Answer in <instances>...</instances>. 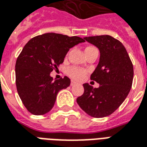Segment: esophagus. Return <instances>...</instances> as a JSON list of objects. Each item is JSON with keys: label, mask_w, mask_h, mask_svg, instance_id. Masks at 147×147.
I'll return each mask as SVG.
<instances>
[{"label": "esophagus", "mask_w": 147, "mask_h": 147, "mask_svg": "<svg viewBox=\"0 0 147 147\" xmlns=\"http://www.w3.org/2000/svg\"><path fill=\"white\" fill-rule=\"evenodd\" d=\"M76 84H77V82H75V81H73V80L71 82V86H75V85H76Z\"/></svg>", "instance_id": "esophagus-1"}]
</instances>
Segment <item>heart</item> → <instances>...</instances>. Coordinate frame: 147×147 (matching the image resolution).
Masks as SVG:
<instances>
[{"instance_id":"1","label":"heart","mask_w":147,"mask_h":147,"mask_svg":"<svg viewBox=\"0 0 147 147\" xmlns=\"http://www.w3.org/2000/svg\"><path fill=\"white\" fill-rule=\"evenodd\" d=\"M94 47H88L86 48V50L87 49H93ZM68 76L72 78L73 79H81L83 78L85 75V71L82 68H77V67H71V68H69L67 71Z\"/></svg>"}]
</instances>
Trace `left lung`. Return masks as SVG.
<instances>
[{
	"label": "left lung",
	"instance_id": "left-lung-1",
	"mask_svg": "<svg viewBox=\"0 0 147 147\" xmlns=\"http://www.w3.org/2000/svg\"><path fill=\"white\" fill-rule=\"evenodd\" d=\"M99 49L100 60L91 79L99 83L93 88L84 83V93L77 104L87 115L104 118L111 115L125 100L133 80V66L125 47L108 35L84 37Z\"/></svg>",
	"mask_w": 147,
	"mask_h": 147
}]
</instances>
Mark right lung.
I'll return each instance as SVG.
<instances>
[{"label": "right lung", "instance_id": "obj_1", "mask_svg": "<svg viewBox=\"0 0 147 147\" xmlns=\"http://www.w3.org/2000/svg\"><path fill=\"white\" fill-rule=\"evenodd\" d=\"M83 42L79 36L49 32L25 45L16 61V80L19 97L29 112L42 115L53 108L58 92L69 86L71 80L67 76L54 79L51 72L63 63L70 48Z\"/></svg>", "mask_w": 147, "mask_h": 147}]
</instances>
